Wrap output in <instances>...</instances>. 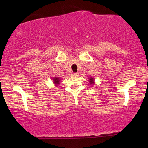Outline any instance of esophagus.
Returning <instances> with one entry per match:
<instances>
[{
	"label": "esophagus",
	"instance_id": "34e87169",
	"mask_svg": "<svg viewBox=\"0 0 148 148\" xmlns=\"http://www.w3.org/2000/svg\"><path fill=\"white\" fill-rule=\"evenodd\" d=\"M77 74H78V73H77V72H74V73H72V75H73V76H77Z\"/></svg>",
	"mask_w": 148,
	"mask_h": 148
}]
</instances>
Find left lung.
Here are the masks:
<instances>
[{"label":"left lung","mask_w":148,"mask_h":148,"mask_svg":"<svg viewBox=\"0 0 148 148\" xmlns=\"http://www.w3.org/2000/svg\"><path fill=\"white\" fill-rule=\"evenodd\" d=\"M89 83L91 84H94V79L92 78V77H89Z\"/></svg>","instance_id":"1"}]
</instances>
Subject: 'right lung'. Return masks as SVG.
<instances>
[{
	"instance_id": "add662e5",
	"label": "right lung",
	"mask_w": 148,
	"mask_h": 148,
	"mask_svg": "<svg viewBox=\"0 0 148 148\" xmlns=\"http://www.w3.org/2000/svg\"><path fill=\"white\" fill-rule=\"evenodd\" d=\"M53 81L54 84H56V86H58V85L60 84V82H61V79H60V77H55L53 78Z\"/></svg>"
}]
</instances>
